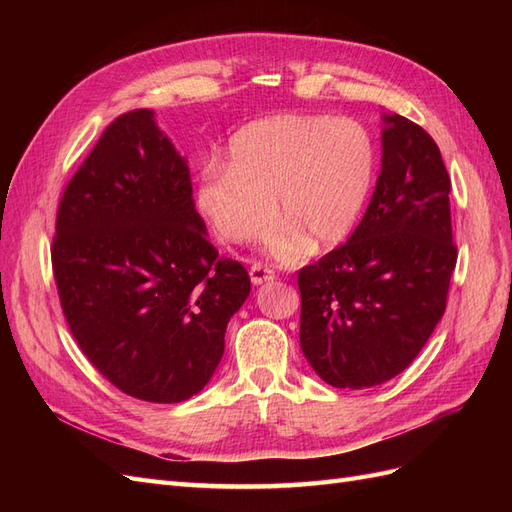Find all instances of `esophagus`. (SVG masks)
<instances>
[{"mask_svg": "<svg viewBox=\"0 0 512 512\" xmlns=\"http://www.w3.org/2000/svg\"><path fill=\"white\" fill-rule=\"evenodd\" d=\"M250 280L254 286H260V284L275 280V271L267 265H262V262H254V265L250 267Z\"/></svg>", "mask_w": 512, "mask_h": 512, "instance_id": "esophagus-1", "label": "esophagus"}]
</instances>
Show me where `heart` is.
<instances>
[{"label": "heart", "instance_id": "heart-1", "mask_svg": "<svg viewBox=\"0 0 512 512\" xmlns=\"http://www.w3.org/2000/svg\"><path fill=\"white\" fill-rule=\"evenodd\" d=\"M374 170V141L359 121L277 113L232 134L228 164L213 160L203 166L196 205L211 228L232 243L265 235L277 205L288 222L282 250L303 252L305 235L318 245L348 235Z\"/></svg>", "mask_w": 512, "mask_h": 512}]
</instances>
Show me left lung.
Returning <instances> with one entry per match:
<instances>
[{
    "instance_id": "left-lung-1",
    "label": "left lung",
    "mask_w": 512,
    "mask_h": 512,
    "mask_svg": "<svg viewBox=\"0 0 512 512\" xmlns=\"http://www.w3.org/2000/svg\"><path fill=\"white\" fill-rule=\"evenodd\" d=\"M382 121V168L361 224L299 271L301 350L335 389H369L416 359L457 262L436 141L401 115Z\"/></svg>"
}]
</instances>
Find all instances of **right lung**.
Wrapping results in <instances>:
<instances>
[{
    "label": "right lung",
    "mask_w": 512,
    "mask_h": 512,
    "mask_svg": "<svg viewBox=\"0 0 512 512\" xmlns=\"http://www.w3.org/2000/svg\"><path fill=\"white\" fill-rule=\"evenodd\" d=\"M53 273L76 344L130 397L205 389L250 275L207 239L185 158L149 108L117 117L57 209Z\"/></svg>",
    "instance_id": "obj_1"
}]
</instances>
